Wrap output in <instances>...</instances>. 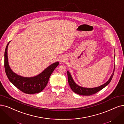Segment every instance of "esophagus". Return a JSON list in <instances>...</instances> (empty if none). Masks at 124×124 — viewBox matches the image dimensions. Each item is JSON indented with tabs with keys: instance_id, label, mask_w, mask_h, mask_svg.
Instances as JSON below:
<instances>
[{
	"instance_id": "34e87169",
	"label": "esophagus",
	"mask_w": 124,
	"mask_h": 124,
	"mask_svg": "<svg viewBox=\"0 0 124 124\" xmlns=\"http://www.w3.org/2000/svg\"><path fill=\"white\" fill-rule=\"evenodd\" d=\"M65 61V58H61V59H60V62H63Z\"/></svg>"
}]
</instances>
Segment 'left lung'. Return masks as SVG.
Here are the masks:
<instances>
[{
  "instance_id": "8db88e82",
  "label": "left lung",
  "mask_w": 124,
  "mask_h": 124,
  "mask_svg": "<svg viewBox=\"0 0 124 124\" xmlns=\"http://www.w3.org/2000/svg\"><path fill=\"white\" fill-rule=\"evenodd\" d=\"M115 68H114L113 73L111 74L110 77L106 83H105L104 84H103V85L99 86H98L97 87H93V88L83 87L78 85L73 80V79L71 75V73H70V72L68 71L67 74H68V82L69 84V85H70L71 88L72 89V90L74 93L78 94V95H83V96H90V95H93V94L96 93L99 91L102 90L103 88H104L105 86H106L110 82L111 79L112 78V77L113 76L114 72H115Z\"/></svg>"
}]
</instances>
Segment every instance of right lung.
<instances>
[{"mask_svg": "<svg viewBox=\"0 0 124 124\" xmlns=\"http://www.w3.org/2000/svg\"><path fill=\"white\" fill-rule=\"evenodd\" d=\"M10 42L7 44L4 52L5 71L9 81L24 93L33 94L41 92L46 86L49 78L54 69L59 65V62L51 64L37 76L31 77L20 76L12 70L8 64V47Z\"/></svg>", "mask_w": 124, "mask_h": 124, "instance_id": "add662e5", "label": "right lung"}]
</instances>
